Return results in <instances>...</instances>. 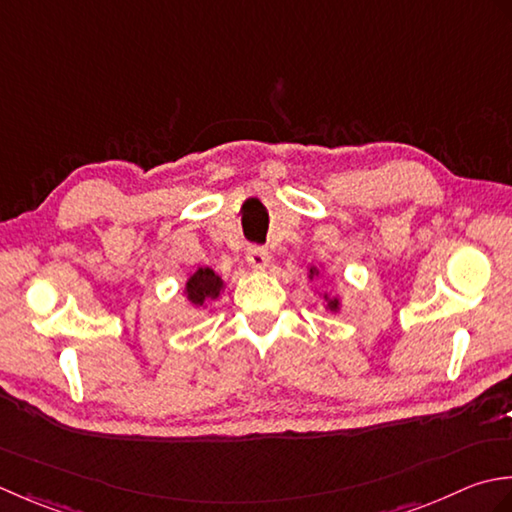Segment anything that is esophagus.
<instances>
[{
    "instance_id": "34e87169",
    "label": "esophagus",
    "mask_w": 512,
    "mask_h": 512,
    "mask_svg": "<svg viewBox=\"0 0 512 512\" xmlns=\"http://www.w3.org/2000/svg\"><path fill=\"white\" fill-rule=\"evenodd\" d=\"M247 263H249V267H254V269H265L267 263H269L267 249L260 247V245H249L247 247Z\"/></svg>"
}]
</instances>
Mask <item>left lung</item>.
Masks as SVG:
<instances>
[{
    "label": "left lung",
    "instance_id": "1",
    "mask_svg": "<svg viewBox=\"0 0 512 512\" xmlns=\"http://www.w3.org/2000/svg\"><path fill=\"white\" fill-rule=\"evenodd\" d=\"M309 274L314 276V274H316V269H309ZM325 298H327V296H325ZM329 309H331V311H333V309H338V300H329Z\"/></svg>",
    "mask_w": 512,
    "mask_h": 512
}]
</instances>
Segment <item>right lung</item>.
I'll list each match as a JSON object with an SVG mask.
<instances>
[{"instance_id":"add662e5","label":"right lung","mask_w":512,"mask_h":512,"mask_svg":"<svg viewBox=\"0 0 512 512\" xmlns=\"http://www.w3.org/2000/svg\"><path fill=\"white\" fill-rule=\"evenodd\" d=\"M221 289H223V280L218 278L210 267H201L194 276H190V280H187L185 294L192 305L201 307L207 300L218 298Z\"/></svg>"}]
</instances>
